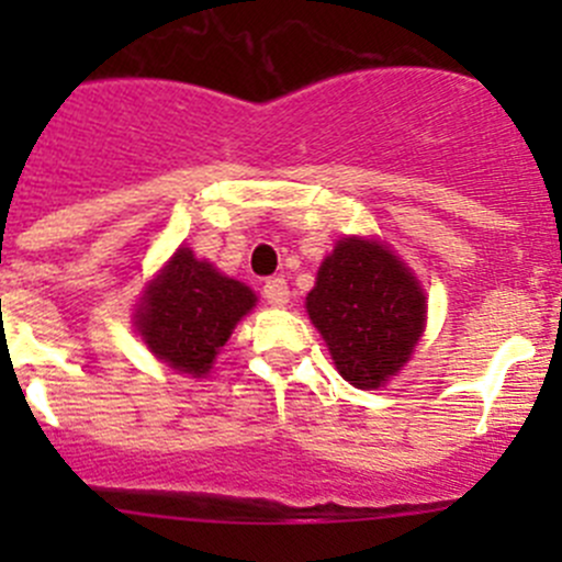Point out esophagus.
Wrapping results in <instances>:
<instances>
[{
  "label": "esophagus",
  "mask_w": 562,
  "mask_h": 562,
  "mask_svg": "<svg viewBox=\"0 0 562 562\" xmlns=\"http://www.w3.org/2000/svg\"><path fill=\"white\" fill-rule=\"evenodd\" d=\"M288 296H291V291H288V282L282 277H269L263 282V299L274 307H285Z\"/></svg>",
  "instance_id": "obj_1"
}]
</instances>
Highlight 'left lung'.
<instances>
[{
	"label": "left lung",
	"mask_w": 562,
	"mask_h": 562,
	"mask_svg": "<svg viewBox=\"0 0 562 562\" xmlns=\"http://www.w3.org/2000/svg\"><path fill=\"white\" fill-rule=\"evenodd\" d=\"M307 313L339 375L356 389H378L411 359L427 304L396 255L378 241L345 239L323 260Z\"/></svg>",
	"instance_id": "1"
}]
</instances>
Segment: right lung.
<instances>
[{
  "mask_svg": "<svg viewBox=\"0 0 562 562\" xmlns=\"http://www.w3.org/2000/svg\"><path fill=\"white\" fill-rule=\"evenodd\" d=\"M252 307L255 293L247 285L181 247L146 293L138 328L157 359L201 378L212 370L236 321Z\"/></svg>",
  "mask_w": 562,
  "mask_h": 562,
  "instance_id": "obj_1",
  "label": "right lung"
}]
</instances>
